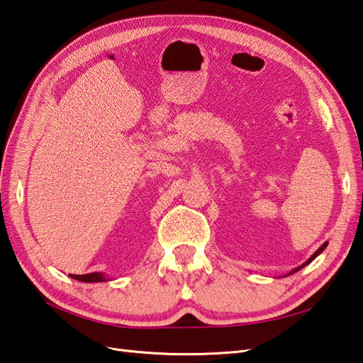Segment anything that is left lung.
Listing matches in <instances>:
<instances>
[{
  "instance_id": "obj_1",
  "label": "left lung",
  "mask_w": 363,
  "mask_h": 363,
  "mask_svg": "<svg viewBox=\"0 0 363 363\" xmlns=\"http://www.w3.org/2000/svg\"><path fill=\"white\" fill-rule=\"evenodd\" d=\"M326 245H328V243H323V245H322V246H320V248H319V250H317V251H315V252H314V254H313V255H311V257H309V260H306V262H305V263H303V264H302V267H298V268H297V269H294V271H293V272H296V271H298V269H300V268H303V267H306V264H308V263H309V262H313V260H314V259H315V257H317V255H319V254H320V252H322V251H323V250H325V248H326Z\"/></svg>"
}]
</instances>
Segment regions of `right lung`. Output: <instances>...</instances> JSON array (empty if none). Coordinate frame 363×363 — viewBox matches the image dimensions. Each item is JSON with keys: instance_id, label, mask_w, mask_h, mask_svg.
I'll return each mask as SVG.
<instances>
[{"instance_id": "right-lung-1", "label": "right lung", "mask_w": 363, "mask_h": 363, "mask_svg": "<svg viewBox=\"0 0 363 363\" xmlns=\"http://www.w3.org/2000/svg\"><path fill=\"white\" fill-rule=\"evenodd\" d=\"M70 277L79 280V281H87V284H94V281H106L103 274L100 272H91V274H83V276H75V274H69Z\"/></svg>"}]
</instances>
